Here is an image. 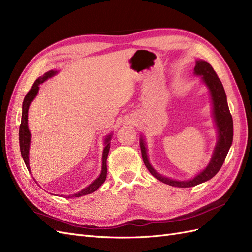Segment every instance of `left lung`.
Here are the masks:
<instances>
[{
	"instance_id": "left-lung-1",
	"label": "left lung",
	"mask_w": 252,
	"mask_h": 252,
	"mask_svg": "<svg viewBox=\"0 0 252 252\" xmlns=\"http://www.w3.org/2000/svg\"><path fill=\"white\" fill-rule=\"evenodd\" d=\"M194 73L196 75H201L204 83L206 84V86L208 87L210 91L212 104H213V117H215L216 125L218 128L219 140L217 143V146L215 148V151H213L211 161L209 162L208 166L206 167L202 172L195 175L193 179L188 180V181H174L168 178H165L163 175L158 173L149 164L148 157H147V149L145 147L146 145L144 143L143 136L140 141L143 161L145 166H146L147 169L149 170V172L158 181L165 183L167 185L174 186V187H182V188L193 187L215 177L220 169V167H222V165L224 164L226 156L228 154V151H229V148L232 144V139H233L232 117L229 111V107H228V104H227V97H226L223 84L219 79L217 72L213 70L212 66L208 62L200 60V61H196V65L194 67Z\"/></svg>"
}]
</instances>
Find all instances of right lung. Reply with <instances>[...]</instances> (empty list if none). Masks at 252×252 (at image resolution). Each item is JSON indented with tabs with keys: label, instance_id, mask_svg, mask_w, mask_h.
Here are the masks:
<instances>
[{
	"label": "right lung",
	"instance_id": "add662e5",
	"mask_svg": "<svg viewBox=\"0 0 252 252\" xmlns=\"http://www.w3.org/2000/svg\"><path fill=\"white\" fill-rule=\"evenodd\" d=\"M57 73V71L55 70H50L48 72H46L45 74H43L42 77H40L39 79H36L35 82L33 83V85L30 89L27 94L25 95L24 102H23V107H22V121H21V125H20V131H19V140H20V149H21V155L23 157V159H24L25 165L27 167V169L30 172V167H29V156H28V151H29V145H30V131L28 129V108L29 105L33 101V98L35 97V95L37 94V91H39V86L40 84H42L43 82L46 81L47 79L51 78L52 75H55ZM111 135H108L107 138L105 139V148L103 150V158H102V171L100 177H98L95 181H94L89 186H87L86 188H84L81 191H79L78 193L72 194V195H68L67 197H79V196H83L89 194L91 192H94L95 190H97L100 188V186L103 184L106 180V174H107V165H106V161H107V157H108V152L110 149V141Z\"/></svg>",
	"mask_w": 252,
	"mask_h": 252
}]
</instances>
